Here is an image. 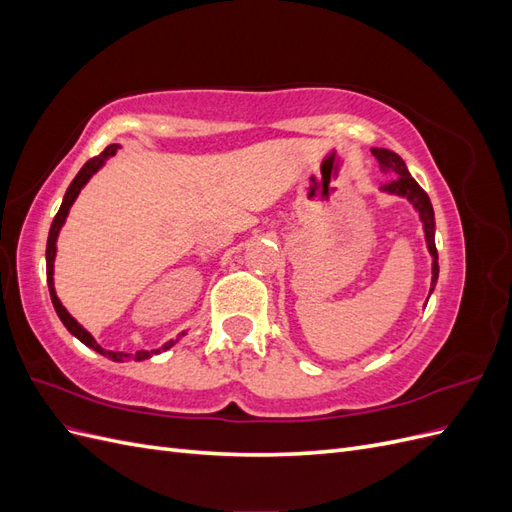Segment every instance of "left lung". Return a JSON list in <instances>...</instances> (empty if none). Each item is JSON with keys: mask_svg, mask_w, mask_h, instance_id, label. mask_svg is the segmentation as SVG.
<instances>
[{"mask_svg": "<svg viewBox=\"0 0 512 512\" xmlns=\"http://www.w3.org/2000/svg\"><path fill=\"white\" fill-rule=\"evenodd\" d=\"M371 153H374V158L378 160L380 168L384 170V173H389L391 179L382 183V190L389 192V194H397V196H404L408 198L410 203L414 205V209L418 211V215H421V222H423V228H425V239H427V247H429V254L433 258V267H431V290L429 294L433 292V286H436L438 282V273H440V267H438V250H436V218H433V207H431V200L427 196V192L418 185L412 175L408 173L406 168V162L401 160L395 151H389V149H371ZM429 299V297H427Z\"/></svg>", "mask_w": 512, "mask_h": 512, "instance_id": "left-lung-1", "label": "left lung"}]
</instances>
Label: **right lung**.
<instances>
[{
  "instance_id": "add662e5",
  "label": "right lung",
  "mask_w": 512,
  "mask_h": 512,
  "mask_svg": "<svg viewBox=\"0 0 512 512\" xmlns=\"http://www.w3.org/2000/svg\"><path fill=\"white\" fill-rule=\"evenodd\" d=\"M117 149H119V145H108V147L100 153V156H96V158H91L89 162H85V166L79 170V175H76V177L72 179L70 188L66 190L64 203H61V207H59V211H57V215H55V220H53L51 230H49V241H46V282H49L51 301H53V307H55V312H57L59 320L64 322V327H66L74 337H79L85 346H89L91 350L100 352L102 356H108V359H113V361H126V359H132V356H134V361H143V359H149V356H153V354H158V352L170 348V346H173V342H168L166 346H162V348H158V350H151V352H149V350H138L136 354L104 350V348L96 342V339L91 337V333H87V331L81 327V324L76 322V320L68 314V309H66L64 305H61V301L57 299V294H55V284H53V262H55V252H57L55 241H57V235H59L61 226H64V222H66V215H68L72 203L76 200V196H79L83 185L89 181V177L94 175L98 168H102V164H104L108 158H113L115 153H117Z\"/></svg>"
}]
</instances>
